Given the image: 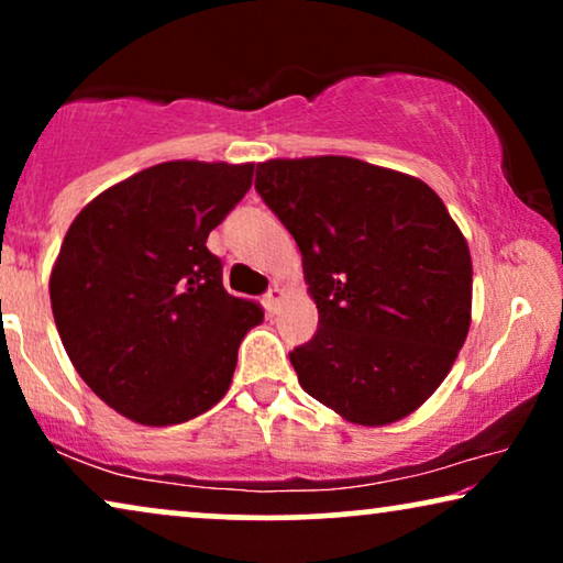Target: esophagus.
<instances>
[{
    "label": "esophagus",
    "instance_id": "obj_1",
    "mask_svg": "<svg viewBox=\"0 0 563 563\" xmlns=\"http://www.w3.org/2000/svg\"><path fill=\"white\" fill-rule=\"evenodd\" d=\"M282 297H284V291H282L279 287H276V284H274L272 289L266 291V295H264V305H266V312H268V314L276 312V305H279Z\"/></svg>",
    "mask_w": 563,
    "mask_h": 563
}]
</instances>
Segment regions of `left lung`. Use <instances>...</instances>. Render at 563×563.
Listing matches in <instances>:
<instances>
[{
  "mask_svg": "<svg viewBox=\"0 0 563 563\" xmlns=\"http://www.w3.org/2000/svg\"><path fill=\"white\" fill-rule=\"evenodd\" d=\"M256 191L302 251L318 333L289 353L307 395L387 426L451 372L472 322V256L415 176L345 156L274 158Z\"/></svg>",
  "mask_w": 563,
  "mask_h": 563,
  "instance_id": "1",
  "label": "left lung"
}]
</instances>
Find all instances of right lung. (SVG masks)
Listing matches in <instances>:
<instances>
[{"label": "right lung", "mask_w": 563, "mask_h": 563, "mask_svg": "<svg viewBox=\"0 0 563 563\" xmlns=\"http://www.w3.org/2000/svg\"><path fill=\"white\" fill-rule=\"evenodd\" d=\"M253 164L166 161L76 214L51 274V307L95 395L141 426L218 405L238 345L264 310L228 295L207 235L251 189Z\"/></svg>", "instance_id": "right-lung-1"}]
</instances>
